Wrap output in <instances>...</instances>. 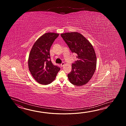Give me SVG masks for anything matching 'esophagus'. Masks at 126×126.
<instances>
[{"label": "esophagus", "instance_id": "obj_1", "mask_svg": "<svg viewBox=\"0 0 126 126\" xmlns=\"http://www.w3.org/2000/svg\"><path fill=\"white\" fill-rule=\"evenodd\" d=\"M64 64H65V63H62L60 64V65H61V67H63V66H64Z\"/></svg>", "mask_w": 126, "mask_h": 126}]
</instances>
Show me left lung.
<instances>
[{
    "instance_id": "1",
    "label": "left lung",
    "mask_w": 126,
    "mask_h": 126,
    "mask_svg": "<svg viewBox=\"0 0 126 126\" xmlns=\"http://www.w3.org/2000/svg\"><path fill=\"white\" fill-rule=\"evenodd\" d=\"M72 53L78 54V60L72 65L67 77L70 82L83 86L91 79L96 67V56L91 44L80 33L67 32L61 34Z\"/></svg>"
}]
</instances>
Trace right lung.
I'll use <instances>...</instances> for the list:
<instances>
[{
	"mask_svg": "<svg viewBox=\"0 0 126 126\" xmlns=\"http://www.w3.org/2000/svg\"><path fill=\"white\" fill-rule=\"evenodd\" d=\"M59 35L47 33L35 41L30 53L28 61L30 72L38 83L48 85L54 80L60 67L54 65L50 57V48Z\"/></svg>",
	"mask_w": 126,
	"mask_h": 126,
	"instance_id": "obj_1",
	"label": "right lung"
}]
</instances>
